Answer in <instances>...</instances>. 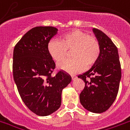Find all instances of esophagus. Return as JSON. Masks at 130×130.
<instances>
[{
  "label": "esophagus",
  "mask_w": 130,
  "mask_h": 130,
  "mask_svg": "<svg viewBox=\"0 0 130 130\" xmlns=\"http://www.w3.org/2000/svg\"><path fill=\"white\" fill-rule=\"evenodd\" d=\"M72 79L74 80V78H76V76H74V75H72Z\"/></svg>",
  "instance_id": "obj_1"
}]
</instances>
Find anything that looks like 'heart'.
<instances>
[{
  "label": "heart",
  "mask_w": 130,
  "mask_h": 130,
  "mask_svg": "<svg viewBox=\"0 0 130 130\" xmlns=\"http://www.w3.org/2000/svg\"><path fill=\"white\" fill-rule=\"evenodd\" d=\"M73 58L66 59L58 65V68L70 74L83 71L86 66L91 67L100 54V45L95 37L89 36L80 30H75L62 35L61 40L53 39L47 43V52L56 62L65 58L67 50H71Z\"/></svg>",
  "instance_id": "obj_1"
}]
</instances>
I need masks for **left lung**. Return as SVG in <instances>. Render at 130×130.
I'll use <instances>...</instances> for the list:
<instances>
[{
  "mask_svg": "<svg viewBox=\"0 0 130 130\" xmlns=\"http://www.w3.org/2000/svg\"><path fill=\"white\" fill-rule=\"evenodd\" d=\"M93 31L100 45V54L89 71L78 76L85 83L80 101L87 110L102 113L111 106L117 98L121 69L117 46L100 30L93 28Z\"/></svg>",
  "mask_w": 130,
  "mask_h": 130,
  "instance_id": "1",
  "label": "left lung"
}]
</instances>
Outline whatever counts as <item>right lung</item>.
Listing matches in <instances>:
<instances>
[{"label":"right lung","mask_w":130,"mask_h":130,"mask_svg":"<svg viewBox=\"0 0 130 130\" xmlns=\"http://www.w3.org/2000/svg\"><path fill=\"white\" fill-rule=\"evenodd\" d=\"M52 26H37L28 30L15 45L13 79L22 100L39 116H47L61 104L63 89L72 77L63 71L55 76V63L47 52V43L57 33Z\"/></svg>","instance_id":"1"}]
</instances>
